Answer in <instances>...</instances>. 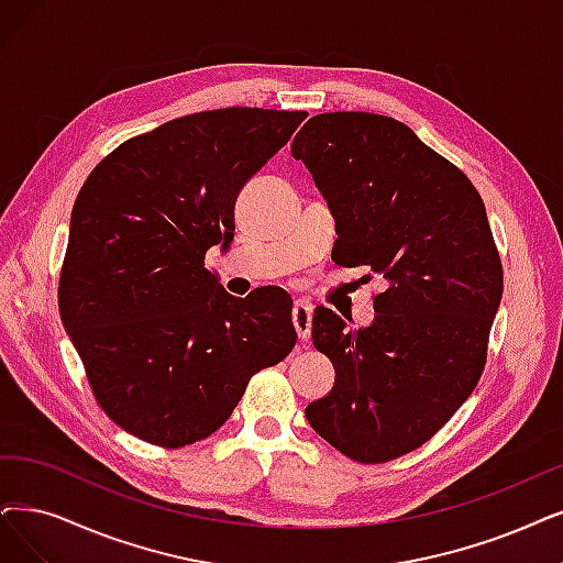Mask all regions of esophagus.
<instances>
[{
    "label": "esophagus",
    "instance_id": "obj_1",
    "mask_svg": "<svg viewBox=\"0 0 563 563\" xmlns=\"http://www.w3.org/2000/svg\"><path fill=\"white\" fill-rule=\"evenodd\" d=\"M290 317H294V328L298 332V340L302 346L309 344L311 340V319H313V305L307 300H296L294 302V311H290Z\"/></svg>",
    "mask_w": 563,
    "mask_h": 563
}]
</instances>
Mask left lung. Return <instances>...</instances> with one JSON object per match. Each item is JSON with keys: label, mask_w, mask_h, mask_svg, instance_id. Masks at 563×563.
Wrapping results in <instances>:
<instances>
[{"label": "left lung", "mask_w": 563, "mask_h": 563, "mask_svg": "<svg viewBox=\"0 0 563 563\" xmlns=\"http://www.w3.org/2000/svg\"><path fill=\"white\" fill-rule=\"evenodd\" d=\"M290 154L334 214L336 263L386 279L365 328L313 311L334 384L305 416L346 457L388 462L432 439L485 367L504 273L483 198L407 124L374 112L313 115Z\"/></svg>", "instance_id": "obj_1"}]
</instances>
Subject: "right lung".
<instances>
[{
  "instance_id": "add662e5",
  "label": "right lung",
  "mask_w": 563,
  "mask_h": 563,
  "mask_svg": "<svg viewBox=\"0 0 563 563\" xmlns=\"http://www.w3.org/2000/svg\"><path fill=\"white\" fill-rule=\"evenodd\" d=\"M302 110L196 112L122 143L74 203L59 313L89 386L122 430L177 448L229 420L252 374L296 346L279 288L233 298L206 252L233 242L242 187Z\"/></svg>"
}]
</instances>
